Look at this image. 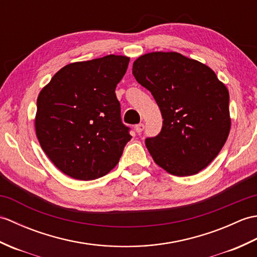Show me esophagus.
<instances>
[{
  "label": "esophagus",
  "instance_id": "1",
  "mask_svg": "<svg viewBox=\"0 0 257 257\" xmlns=\"http://www.w3.org/2000/svg\"><path fill=\"white\" fill-rule=\"evenodd\" d=\"M144 129H145V124L144 123H139V124H137L135 127V130H136V133H137V134L143 133Z\"/></svg>",
  "mask_w": 257,
  "mask_h": 257
}]
</instances>
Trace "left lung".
I'll use <instances>...</instances> for the list:
<instances>
[{"label": "left lung", "instance_id": "left-lung-1", "mask_svg": "<svg viewBox=\"0 0 257 257\" xmlns=\"http://www.w3.org/2000/svg\"><path fill=\"white\" fill-rule=\"evenodd\" d=\"M162 114V129L146 146L152 159L178 177L199 173L219 155L231 129L226 86L215 73L177 52H152L133 65Z\"/></svg>", "mask_w": 257, "mask_h": 257}]
</instances>
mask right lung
Here are the masks:
<instances>
[{"label": "right lung", "mask_w": 257, "mask_h": 257, "mask_svg": "<svg viewBox=\"0 0 257 257\" xmlns=\"http://www.w3.org/2000/svg\"><path fill=\"white\" fill-rule=\"evenodd\" d=\"M130 58L107 55L61 68L37 97L35 132L42 149L66 176L88 181L112 170L132 139L116 87Z\"/></svg>", "instance_id": "1"}]
</instances>
